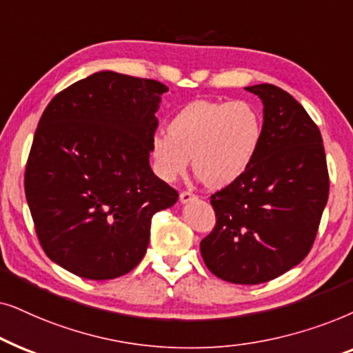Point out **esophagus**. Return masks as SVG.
Segmentation results:
<instances>
[{"mask_svg": "<svg viewBox=\"0 0 353 353\" xmlns=\"http://www.w3.org/2000/svg\"><path fill=\"white\" fill-rule=\"evenodd\" d=\"M179 199H181L182 203H187V201L196 199V195L194 194V192H190V190H184V192H181Z\"/></svg>", "mask_w": 353, "mask_h": 353, "instance_id": "34e87169", "label": "esophagus"}]
</instances>
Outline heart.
<instances>
[{
	"mask_svg": "<svg viewBox=\"0 0 353 353\" xmlns=\"http://www.w3.org/2000/svg\"><path fill=\"white\" fill-rule=\"evenodd\" d=\"M261 117L243 100H199L182 108L152 142L154 169L163 179L184 174L192 157L196 177L208 187L236 181L255 158L261 140Z\"/></svg>",
	"mask_w": 353,
	"mask_h": 353,
	"instance_id": "b5f03b06",
	"label": "heart"
}]
</instances>
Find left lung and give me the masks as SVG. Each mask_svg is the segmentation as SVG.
Here are the masks:
<instances>
[{"label":"left lung","instance_id":"1","mask_svg":"<svg viewBox=\"0 0 353 353\" xmlns=\"http://www.w3.org/2000/svg\"><path fill=\"white\" fill-rule=\"evenodd\" d=\"M263 101V132L245 171L211 195L214 229L200 242L208 270L232 284H261L312 250L330 195L318 125L283 88L247 87Z\"/></svg>","mask_w":353,"mask_h":353}]
</instances>
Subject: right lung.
<instances>
[{
    "label": "right lung",
    "mask_w": 353,
    "mask_h": 353,
    "mask_svg": "<svg viewBox=\"0 0 353 353\" xmlns=\"http://www.w3.org/2000/svg\"><path fill=\"white\" fill-rule=\"evenodd\" d=\"M152 79L101 70L48 103L26 166V196L50 260L85 279L142 261L152 218L177 190L150 168L161 95Z\"/></svg>",
    "instance_id": "obj_1"
}]
</instances>
